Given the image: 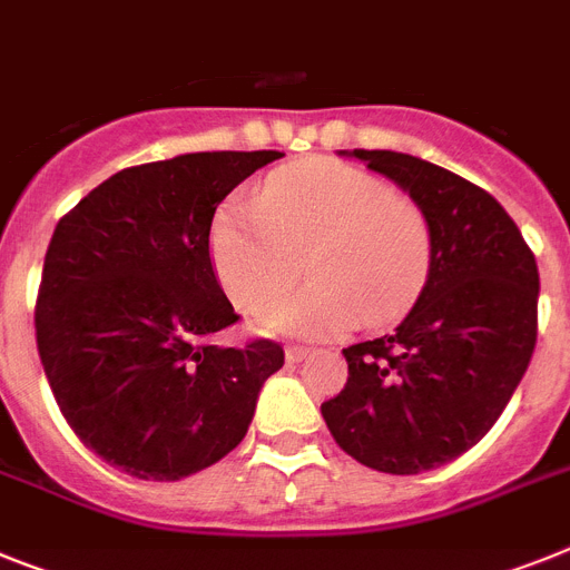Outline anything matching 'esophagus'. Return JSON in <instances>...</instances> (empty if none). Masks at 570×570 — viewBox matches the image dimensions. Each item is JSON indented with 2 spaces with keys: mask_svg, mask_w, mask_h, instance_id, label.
Segmentation results:
<instances>
[{
  "mask_svg": "<svg viewBox=\"0 0 570 570\" xmlns=\"http://www.w3.org/2000/svg\"><path fill=\"white\" fill-rule=\"evenodd\" d=\"M309 347H301V344H293V347H286V362L289 365H298V362H304V358L309 356Z\"/></svg>",
  "mask_w": 570,
  "mask_h": 570,
  "instance_id": "esophagus-1",
  "label": "esophagus"
}]
</instances>
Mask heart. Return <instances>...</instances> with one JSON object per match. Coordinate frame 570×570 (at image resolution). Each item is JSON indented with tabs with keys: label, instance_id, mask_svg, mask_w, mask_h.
Wrapping results in <instances>:
<instances>
[{
	"label": "heart",
	"instance_id": "obj_1",
	"mask_svg": "<svg viewBox=\"0 0 570 570\" xmlns=\"http://www.w3.org/2000/svg\"><path fill=\"white\" fill-rule=\"evenodd\" d=\"M432 226L411 196L347 161L313 156L263 181L257 205H219L212 223V261L228 298L261 309L309 281L255 318L266 333L327 338L362 318L385 324L423 289L432 269Z\"/></svg>",
	"mask_w": 570,
	"mask_h": 570
}]
</instances>
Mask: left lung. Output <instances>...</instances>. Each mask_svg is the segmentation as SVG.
<instances>
[{"mask_svg": "<svg viewBox=\"0 0 570 570\" xmlns=\"http://www.w3.org/2000/svg\"><path fill=\"white\" fill-rule=\"evenodd\" d=\"M389 176L432 226V269L394 333L344 347L322 405L338 446L391 475L455 461L492 429L537 347L539 269L510 214L463 176L394 150H338Z\"/></svg>", "mask_w": 570, "mask_h": 570, "instance_id": "left-lung-1", "label": "left lung"}]
</instances>
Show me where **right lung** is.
I'll use <instances>...</instances> for the list:
<instances>
[{
    "label": "right lung",
    "mask_w": 570,
    "mask_h": 570,
    "mask_svg": "<svg viewBox=\"0 0 570 570\" xmlns=\"http://www.w3.org/2000/svg\"><path fill=\"white\" fill-rule=\"evenodd\" d=\"M284 153H185L100 181L55 228L37 351L86 446L127 475L179 481L248 432L281 344L223 347L237 322L212 266L217 205Z\"/></svg>",
    "instance_id": "right-lung-1"
}]
</instances>
